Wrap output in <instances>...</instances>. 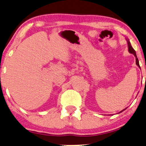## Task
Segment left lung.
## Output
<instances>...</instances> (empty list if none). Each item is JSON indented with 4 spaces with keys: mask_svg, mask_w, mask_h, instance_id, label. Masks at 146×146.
Listing matches in <instances>:
<instances>
[{
    "mask_svg": "<svg viewBox=\"0 0 146 146\" xmlns=\"http://www.w3.org/2000/svg\"><path fill=\"white\" fill-rule=\"evenodd\" d=\"M127 45H128V51L129 52H130L131 54H133V55L135 56V60H136V64L140 68V66H139V61H138V59H137V56H136V54H135V51L133 49V48L131 47V44H130V42H129V41H127ZM124 110H121L120 112H121V111H123Z\"/></svg>",
    "mask_w": 146,
    "mask_h": 146,
    "instance_id": "1",
    "label": "left lung"
}]
</instances>
